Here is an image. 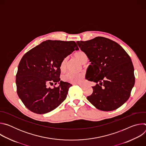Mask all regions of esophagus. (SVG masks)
<instances>
[{
	"mask_svg": "<svg viewBox=\"0 0 146 146\" xmlns=\"http://www.w3.org/2000/svg\"><path fill=\"white\" fill-rule=\"evenodd\" d=\"M77 85H78L79 86H80V87H83V85L82 84H76Z\"/></svg>",
	"mask_w": 146,
	"mask_h": 146,
	"instance_id": "34e87169",
	"label": "esophagus"
}]
</instances>
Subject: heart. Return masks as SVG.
<instances>
[{
    "label": "heart",
    "mask_w": 146,
    "mask_h": 146,
    "mask_svg": "<svg viewBox=\"0 0 146 146\" xmlns=\"http://www.w3.org/2000/svg\"><path fill=\"white\" fill-rule=\"evenodd\" d=\"M74 56L81 62V64H85L88 60L87 54L81 50L76 52L74 54ZM68 58L66 57L63 58L60 64V69L61 70H64L66 66ZM84 78V75L82 73H74L73 72H67L62 77V80L73 84H79Z\"/></svg>",
    "instance_id": "b5f03b06"
}]
</instances>
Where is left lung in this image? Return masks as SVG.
I'll list each match as a JSON object with an SVG mask.
<instances>
[{
    "instance_id": "8db88e82",
    "label": "left lung",
    "mask_w": 146,
    "mask_h": 146,
    "mask_svg": "<svg viewBox=\"0 0 146 146\" xmlns=\"http://www.w3.org/2000/svg\"><path fill=\"white\" fill-rule=\"evenodd\" d=\"M77 44L91 62L86 78L96 83L87 99L100 110L117 109L128 100L135 84L129 55L118 43L103 37L78 41Z\"/></svg>"
}]
</instances>
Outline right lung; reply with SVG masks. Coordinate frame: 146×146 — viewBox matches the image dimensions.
Here are the masks:
<instances>
[{
    "mask_svg": "<svg viewBox=\"0 0 146 146\" xmlns=\"http://www.w3.org/2000/svg\"><path fill=\"white\" fill-rule=\"evenodd\" d=\"M78 50L74 41L48 40L23 56L15 82L17 94L27 109L36 114H45L65 100L72 84L60 81V64L63 58ZM57 82L58 87H47Z\"/></svg>",
    "mask_w": 146,
    "mask_h": 146,
    "instance_id": "obj_1",
    "label": "right lung"
}]
</instances>
